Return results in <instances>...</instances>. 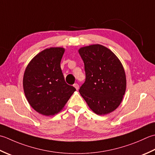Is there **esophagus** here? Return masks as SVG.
I'll return each instance as SVG.
<instances>
[{
	"label": "esophagus",
	"instance_id": "34e87169",
	"mask_svg": "<svg viewBox=\"0 0 155 155\" xmlns=\"http://www.w3.org/2000/svg\"><path fill=\"white\" fill-rule=\"evenodd\" d=\"M74 87L77 90L79 89V85H78V84H74Z\"/></svg>",
	"mask_w": 155,
	"mask_h": 155
}]
</instances>
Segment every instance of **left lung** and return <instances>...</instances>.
Instances as JSON below:
<instances>
[{
  "label": "left lung",
  "instance_id": "8db88e82",
  "mask_svg": "<svg viewBox=\"0 0 155 155\" xmlns=\"http://www.w3.org/2000/svg\"><path fill=\"white\" fill-rule=\"evenodd\" d=\"M86 81L79 91L92 111L98 115L113 112L119 106L126 87V74L119 59L99 44L81 47Z\"/></svg>",
  "mask_w": 155,
  "mask_h": 155
}]
</instances>
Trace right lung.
<instances>
[{"mask_svg": "<svg viewBox=\"0 0 155 155\" xmlns=\"http://www.w3.org/2000/svg\"><path fill=\"white\" fill-rule=\"evenodd\" d=\"M63 47H50L31 59L25 69L23 90L32 108L44 116H53L64 108L75 91L66 84L60 63Z\"/></svg>", "mask_w": 155, "mask_h": 155, "instance_id": "right-lung-1", "label": "right lung"}]
</instances>
